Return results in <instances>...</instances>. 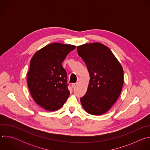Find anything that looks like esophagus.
<instances>
[{"label":"esophagus","instance_id":"esophagus-1","mask_svg":"<svg viewBox=\"0 0 150 150\" xmlns=\"http://www.w3.org/2000/svg\"><path fill=\"white\" fill-rule=\"evenodd\" d=\"M77 85H78V83H72V87L74 88V87H75Z\"/></svg>","mask_w":150,"mask_h":150}]
</instances>
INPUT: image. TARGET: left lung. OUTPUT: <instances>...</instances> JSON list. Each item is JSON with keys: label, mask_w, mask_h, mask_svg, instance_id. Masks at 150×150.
Listing matches in <instances>:
<instances>
[{"label": "left lung", "mask_w": 150, "mask_h": 150, "mask_svg": "<svg viewBox=\"0 0 150 150\" xmlns=\"http://www.w3.org/2000/svg\"><path fill=\"white\" fill-rule=\"evenodd\" d=\"M77 52L90 74L87 93L80 98L82 105L91 115L104 114L120 96L123 68L111 50L99 42L78 46Z\"/></svg>", "instance_id": "1"}]
</instances>
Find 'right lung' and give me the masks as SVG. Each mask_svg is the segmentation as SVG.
<instances>
[{
	"label": "right lung",
	"mask_w": 150,
	"mask_h": 150,
	"mask_svg": "<svg viewBox=\"0 0 150 150\" xmlns=\"http://www.w3.org/2000/svg\"><path fill=\"white\" fill-rule=\"evenodd\" d=\"M75 47L57 42L50 44L37 52L31 60L28 87L36 103L47 110L59 109L69 96L62 62Z\"/></svg>",
	"instance_id": "1"
}]
</instances>
